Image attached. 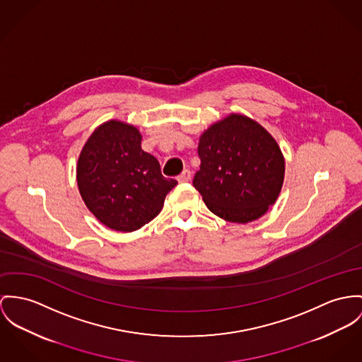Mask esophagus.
Masks as SVG:
<instances>
[{"mask_svg": "<svg viewBox=\"0 0 362 362\" xmlns=\"http://www.w3.org/2000/svg\"><path fill=\"white\" fill-rule=\"evenodd\" d=\"M192 179V170L190 169H185L179 176H177V180L180 183H185V182H189Z\"/></svg>", "mask_w": 362, "mask_h": 362, "instance_id": "esophagus-1", "label": "esophagus"}]
</instances>
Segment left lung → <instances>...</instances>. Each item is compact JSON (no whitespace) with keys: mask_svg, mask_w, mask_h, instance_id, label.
I'll return each mask as SVG.
<instances>
[{"mask_svg":"<svg viewBox=\"0 0 362 362\" xmlns=\"http://www.w3.org/2000/svg\"><path fill=\"white\" fill-rule=\"evenodd\" d=\"M199 170L193 179L208 209L224 221L248 223L279 197L285 163L277 141L257 122L231 114L198 143Z\"/></svg>","mask_w":362,"mask_h":362,"instance_id":"obj_1","label":"left lung"}]
</instances>
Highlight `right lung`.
Segmentation results:
<instances>
[{
    "label": "right lung",
    "mask_w": 362,
    "mask_h": 362,
    "mask_svg": "<svg viewBox=\"0 0 362 362\" xmlns=\"http://www.w3.org/2000/svg\"><path fill=\"white\" fill-rule=\"evenodd\" d=\"M140 144L135 127L109 121L95 129L78 158L77 183L85 205L117 231H135L153 221L177 185L163 176L157 158Z\"/></svg>",
    "instance_id": "1"
}]
</instances>
